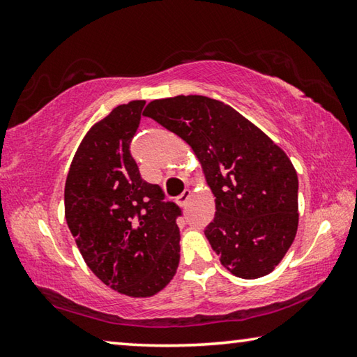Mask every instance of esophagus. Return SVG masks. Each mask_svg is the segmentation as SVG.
<instances>
[{"instance_id": "esophagus-1", "label": "esophagus", "mask_w": 357, "mask_h": 357, "mask_svg": "<svg viewBox=\"0 0 357 357\" xmlns=\"http://www.w3.org/2000/svg\"><path fill=\"white\" fill-rule=\"evenodd\" d=\"M189 198H190V190H184L183 193H181V195L178 197V204L181 208H184L185 204H187V202H189Z\"/></svg>"}]
</instances>
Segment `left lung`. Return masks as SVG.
I'll return each instance as SVG.
<instances>
[{
    "label": "left lung",
    "instance_id": "obj_1",
    "mask_svg": "<svg viewBox=\"0 0 357 357\" xmlns=\"http://www.w3.org/2000/svg\"><path fill=\"white\" fill-rule=\"evenodd\" d=\"M189 144L215 197L204 229L213 250L241 279L268 275L285 257L299 223L298 174L285 151L220 100L176 96L143 112Z\"/></svg>",
    "mask_w": 357,
    "mask_h": 357
}]
</instances>
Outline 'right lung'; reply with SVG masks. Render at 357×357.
I'll return each mask as SVG.
<instances>
[{"mask_svg":"<svg viewBox=\"0 0 357 357\" xmlns=\"http://www.w3.org/2000/svg\"><path fill=\"white\" fill-rule=\"evenodd\" d=\"M144 100L118 105L86 132L64 187L66 222L99 280L130 298L162 291L179 264L181 209L143 181L130 142Z\"/></svg>","mask_w":357,"mask_h":357,"instance_id":"add662e5","label":"right lung"}]
</instances>
